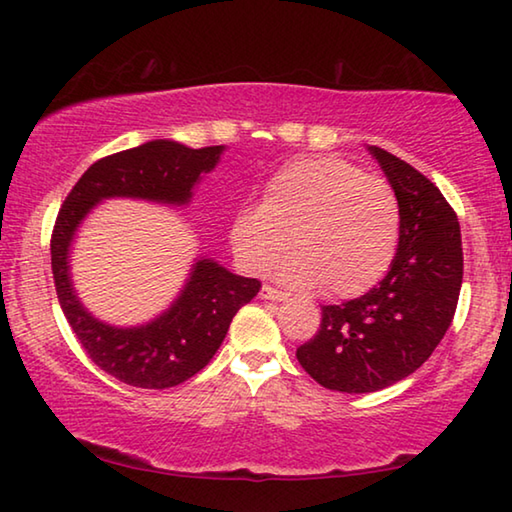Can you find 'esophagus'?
I'll list each match as a JSON object with an SVG mask.
<instances>
[{"mask_svg": "<svg viewBox=\"0 0 512 512\" xmlns=\"http://www.w3.org/2000/svg\"><path fill=\"white\" fill-rule=\"evenodd\" d=\"M261 297L267 299V301H283V299H288V292H283L279 288H272V285H263Z\"/></svg>", "mask_w": 512, "mask_h": 512, "instance_id": "esophagus-1", "label": "esophagus"}]
</instances>
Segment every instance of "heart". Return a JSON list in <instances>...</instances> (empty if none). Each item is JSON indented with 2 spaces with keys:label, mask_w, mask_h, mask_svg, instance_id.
Returning a JSON list of instances; mask_svg holds the SVG:
<instances>
[{
  "label": "heart",
  "mask_w": 512,
  "mask_h": 512,
  "mask_svg": "<svg viewBox=\"0 0 512 512\" xmlns=\"http://www.w3.org/2000/svg\"><path fill=\"white\" fill-rule=\"evenodd\" d=\"M400 202L380 175L346 159L301 157L263 184L261 204L240 209L229 242L240 267L263 274L292 251L299 258L276 276L326 297H360L393 263L400 240Z\"/></svg>",
  "instance_id": "1"
}]
</instances>
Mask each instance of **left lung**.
Returning <instances> with one entry per match:
<instances>
[{
	"label": "left lung",
	"instance_id": "obj_1",
	"mask_svg": "<svg viewBox=\"0 0 512 512\" xmlns=\"http://www.w3.org/2000/svg\"><path fill=\"white\" fill-rule=\"evenodd\" d=\"M398 195L402 224L384 279L357 299L321 308L297 360L321 387L371 393L420 369L450 328L463 283L461 227L438 186L407 161L371 146Z\"/></svg>",
	"mask_w": 512,
	"mask_h": 512
}]
</instances>
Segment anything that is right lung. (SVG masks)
Instances as JSON below:
<instances>
[{
  "mask_svg": "<svg viewBox=\"0 0 512 512\" xmlns=\"http://www.w3.org/2000/svg\"><path fill=\"white\" fill-rule=\"evenodd\" d=\"M222 146L186 148L157 139L89 166L62 202L51 233V272L60 308L89 360L130 387L168 389L200 373L218 351L236 312L256 297L261 281L218 263H195L173 308L141 328H112L80 306L69 283L67 251L80 220L103 197H143L168 204L191 200V188L215 166Z\"/></svg>",
  "mask_w": 512,
  "mask_h": 512,
  "instance_id": "obj_1",
  "label": "right lung"
}]
</instances>
